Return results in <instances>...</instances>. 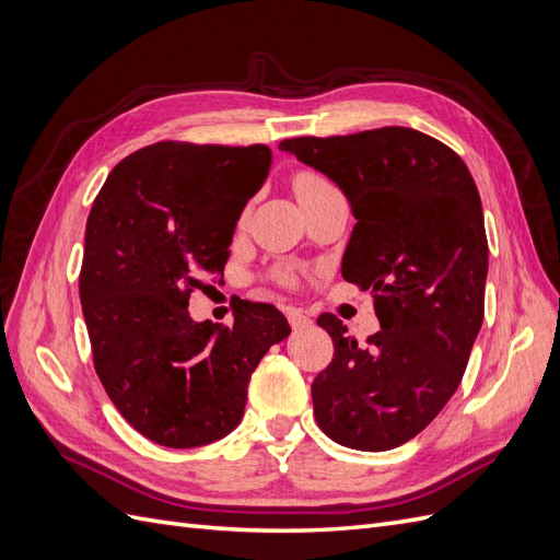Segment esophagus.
I'll return each mask as SVG.
<instances>
[{
    "label": "esophagus",
    "mask_w": 560,
    "mask_h": 560,
    "mask_svg": "<svg viewBox=\"0 0 560 560\" xmlns=\"http://www.w3.org/2000/svg\"><path fill=\"white\" fill-rule=\"evenodd\" d=\"M287 319H290V325H292L294 331L296 329H306V327L313 325V319L303 311H299V308H287Z\"/></svg>",
    "instance_id": "esophagus-1"
}]
</instances>
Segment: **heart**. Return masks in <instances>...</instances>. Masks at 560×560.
I'll list each match as a JSON object with an SVG mask.
<instances>
[{"instance_id": "1", "label": "heart", "mask_w": 560, "mask_h": 560, "mask_svg": "<svg viewBox=\"0 0 560 560\" xmlns=\"http://www.w3.org/2000/svg\"><path fill=\"white\" fill-rule=\"evenodd\" d=\"M334 189V184L322 177L319 173H313V171H301L296 177H294V191H296V198L303 200V198H311L315 194H322V191H329Z\"/></svg>"}]
</instances>
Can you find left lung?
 <instances>
[{"label":"left lung","instance_id":"left-lung-1","mask_svg":"<svg viewBox=\"0 0 560 560\" xmlns=\"http://www.w3.org/2000/svg\"><path fill=\"white\" fill-rule=\"evenodd\" d=\"M338 184L352 229L341 273L374 294L381 329L358 346L317 317L334 360L313 381L319 430L358 451H389L425 430L465 374L483 322L488 241L465 161L425 132L387 126L282 140Z\"/></svg>","mask_w":560,"mask_h":560}]
</instances>
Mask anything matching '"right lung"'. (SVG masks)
<instances>
[{
  "label": "right lung",
  "instance_id": "obj_1",
  "mask_svg": "<svg viewBox=\"0 0 560 560\" xmlns=\"http://www.w3.org/2000/svg\"><path fill=\"white\" fill-rule=\"evenodd\" d=\"M268 171L266 144L159 142L118 163L93 202L79 276L93 364L118 413L154 444L226 436L252 371L292 331L270 303L243 301L233 327L186 311L194 290L224 276L235 224Z\"/></svg>",
  "mask_w": 560,
  "mask_h": 560
}]
</instances>
